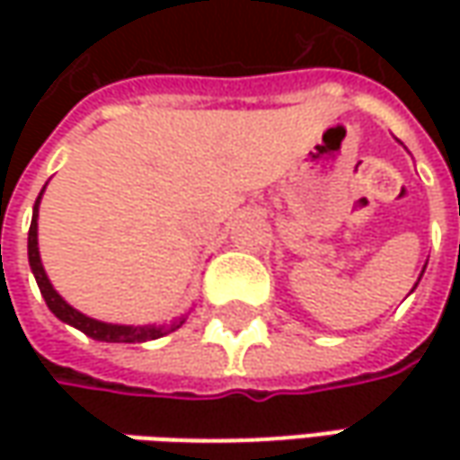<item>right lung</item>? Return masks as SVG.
<instances>
[{
  "instance_id": "1",
  "label": "right lung",
  "mask_w": 460,
  "mask_h": 460,
  "mask_svg": "<svg viewBox=\"0 0 460 460\" xmlns=\"http://www.w3.org/2000/svg\"><path fill=\"white\" fill-rule=\"evenodd\" d=\"M43 194V191H40ZM40 202V197H38ZM38 202H35V212H32V222H30V233H27V258H30V269L35 274V281L40 287V294H43L45 305L48 309L63 320L68 325L79 327L84 335L94 338V341H104V343H146V341H155L161 338L164 332H171L176 327L181 325H171L166 330L161 327H130V325H107V323H99V320H92L86 314H81L71 305H66L61 299V294L56 292L48 281V276L43 271V263H40V253H38Z\"/></svg>"
}]
</instances>
